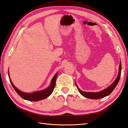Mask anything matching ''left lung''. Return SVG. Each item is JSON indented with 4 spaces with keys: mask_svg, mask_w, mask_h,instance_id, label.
I'll return each mask as SVG.
<instances>
[{
    "mask_svg": "<svg viewBox=\"0 0 128 128\" xmlns=\"http://www.w3.org/2000/svg\"><path fill=\"white\" fill-rule=\"evenodd\" d=\"M121 69H122V66H121V61H120V66H119V72H118V76L117 77V78L110 86H108V88L104 89V90H102V91L98 92H89L82 91L79 89L78 86V85L76 84L77 88L78 90V91L80 92V94L87 98L92 99H98L104 98L105 96H106L110 94V93L114 91V90L117 85V84L118 82H119V80L120 78Z\"/></svg>",
    "mask_w": 128,
    "mask_h": 128,
    "instance_id": "1",
    "label": "left lung"
}]
</instances>
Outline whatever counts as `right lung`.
I'll return each instance as SVG.
<instances>
[{
	"instance_id": "obj_1",
	"label": "right lung",
	"mask_w": 128,
	"mask_h": 128,
	"mask_svg": "<svg viewBox=\"0 0 128 128\" xmlns=\"http://www.w3.org/2000/svg\"><path fill=\"white\" fill-rule=\"evenodd\" d=\"M8 75L9 77V79H10V82L12 84V86H13L14 88L18 94L22 98H23L25 100H27L29 101H32V102H37L39 101L42 99H44L46 98L50 95L52 91H53L54 87L55 86V82L56 79L58 76V72L55 74V76L52 78V79L51 81L50 84L48 87L45 90H41V91H38L36 92H34L32 93H26L20 91V90H18L16 87L13 83H12L11 80L10 79V76H9V73L8 72Z\"/></svg>"
}]
</instances>
